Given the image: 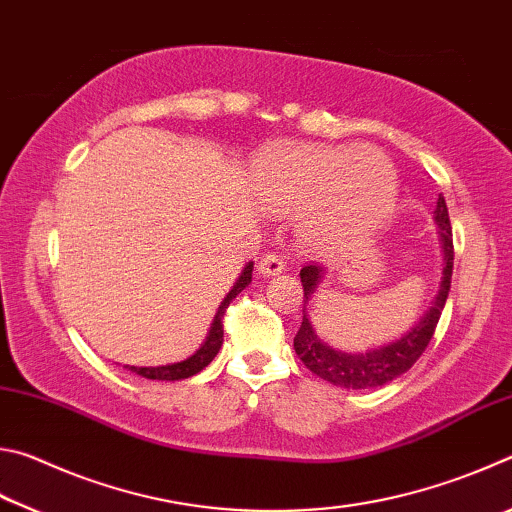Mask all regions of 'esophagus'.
I'll list each match as a JSON object with an SVG mask.
<instances>
[{"label":"esophagus","mask_w":512,"mask_h":512,"mask_svg":"<svg viewBox=\"0 0 512 512\" xmlns=\"http://www.w3.org/2000/svg\"><path fill=\"white\" fill-rule=\"evenodd\" d=\"M284 271V262L277 255H264L262 259H259V273H262L264 277H275L280 275Z\"/></svg>","instance_id":"1"}]
</instances>
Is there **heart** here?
Returning <instances> with one entry per match:
<instances>
[{
	"mask_svg": "<svg viewBox=\"0 0 512 512\" xmlns=\"http://www.w3.org/2000/svg\"><path fill=\"white\" fill-rule=\"evenodd\" d=\"M257 198L273 214L302 216V237L318 250L366 239L395 201V173L370 146L275 144L255 167Z\"/></svg>",
	"mask_w": 512,
	"mask_h": 512,
	"instance_id": "heart-1",
	"label": "heart"
}]
</instances>
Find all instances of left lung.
Returning a JSON list of instances; mask_svg holds the SVG:
<instances>
[{
	"label": "left lung",
	"mask_w": 512,
	"mask_h": 512,
	"mask_svg": "<svg viewBox=\"0 0 512 512\" xmlns=\"http://www.w3.org/2000/svg\"><path fill=\"white\" fill-rule=\"evenodd\" d=\"M436 225L440 237V250H443V275H440L436 296H433L431 305L420 316V320H415L402 336L381 345H372L368 350H339L332 348L325 339H320L309 320L307 305L309 300L314 298L320 282L325 280L327 271L323 266L314 264L302 268L300 282L302 289H305V309H302V325L298 329L296 339H293V350H296L302 363H305L314 375L329 381V384L345 388V391H361V388H377L388 384V381L404 375V372L420 359V354L429 345L433 332H436L440 314H443L445 309L449 287H452L454 241L443 196L438 198Z\"/></svg>",
	"instance_id": "1"
}]
</instances>
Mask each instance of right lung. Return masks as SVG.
Instances as JSON below:
<instances>
[{
	"instance_id": "right-lung-1",
	"label": "right lung",
	"mask_w": 512,
	"mask_h": 512,
	"mask_svg": "<svg viewBox=\"0 0 512 512\" xmlns=\"http://www.w3.org/2000/svg\"><path fill=\"white\" fill-rule=\"evenodd\" d=\"M253 262H248L244 268H241V273L237 277V282L232 284V289L228 291V296L221 300L219 309H216L214 320L210 329H207V336L205 341L201 343V348H198L194 354H189L187 359L183 361H176V363H167V366H124L128 370H133L135 375L146 377V379H158V381H178V379H187V377H194L196 372H201L205 366H210V361L216 357V352L221 350L223 345V314L225 309L232 300H235L241 291H244L250 280H253Z\"/></svg>"
}]
</instances>
